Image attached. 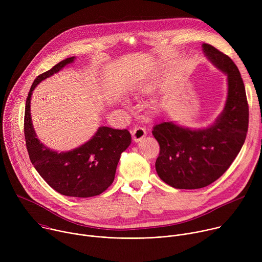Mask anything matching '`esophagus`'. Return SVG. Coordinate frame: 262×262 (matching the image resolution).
Instances as JSON below:
<instances>
[{"mask_svg":"<svg viewBox=\"0 0 262 262\" xmlns=\"http://www.w3.org/2000/svg\"><path fill=\"white\" fill-rule=\"evenodd\" d=\"M146 136V129L143 126H136L133 129V138L136 142L141 141Z\"/></svg>","mask_w":262,"mask_h":262,"instance_id":"1","label":"esophagus"}]
</instances>
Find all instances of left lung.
Wrapping results in <instances>:
<instances>
[{
    "mask_svg": "<svg viewBox=\"0 0 262 262\" xmlns=\"http://www.w3.org/2000/svg\"><path fill=\"white\" fill-rule=\"evenodd\" d=\"M202 47L208 59L227 74L228 96L223 113L205 129L162 122L152 130L160 144L158 175L180 190L204 188L225 173L241 151L249 126V105L237 66L214 47Z\"/></svg>",
    "mask_w": 262,
    "mask_h": 262,
    "instance_id": "obj_1",
    "label": "left lung"
}]
</instances>
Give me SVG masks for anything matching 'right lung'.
<instances>
[{"label":"right lung","mask_w":262,"mask_h":262,"mask_svg":"<svg viewBox=\"0 0 262 262\" xmlns=\"http://www.w3.org/2000/svg\"><path fill=\"white\" fill-rule=\"evenodd\" d=\"M73 60L74 57L67 58L35 79L26 101L24 132L31 163L48 184L62 195L88 198L101 194L113 183L120 156L129 146L132 137L127 129L100 126L90 141L60 154L36 138L30 114L32 91Z\"/></svg>","instance_id":"1"}]
</instances>
